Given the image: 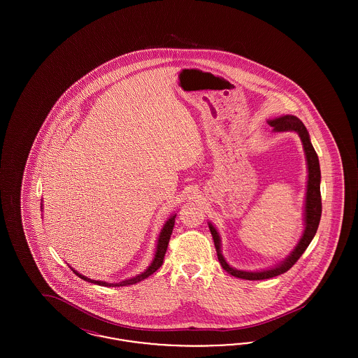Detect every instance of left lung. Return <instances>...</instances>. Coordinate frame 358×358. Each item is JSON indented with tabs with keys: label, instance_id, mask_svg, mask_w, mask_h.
<instances>
[{
	"label": "left lung",
	"instance_id": "obj_1",
	"mask_svg": "<svg viewBox=\"0 0 358 358\" xmlns=\"http://www.w3.org/2000/svg\"><path fill=\"white\" fill-rule=\"evenodd\" d=\"M268 124L273 126V131L282 133V131H295L302 141L303 150L306 154L307 161V189H306V201H305V231L303 235L294 248V251L289 254L283 262H280L278 266L268 270H262V271H243V270H236L232 268L224 259L222 255V240L216 231V228L209 222V229L212 234V238L215 241L216 252L219 262L222 264V268L231 275L240 278V279H247V280H262V279H270L273 276H278L280 273H285L289 271V268L298 262V259L302 256V254L306 251L308 244L311 243L313 238L317 234L320 220H321V213H322V201H321V169H320V161L318 155L315 153L311 142H310V136L307 133L305 124L302 120H298L294 115H283L275 120H268Z\"/></svg>",
	"mask_w": 358,
	"mask_h": 358
}]
</instances>
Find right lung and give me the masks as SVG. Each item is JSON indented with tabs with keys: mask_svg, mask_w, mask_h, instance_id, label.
<instances>
[{
	"mask_svg": "<svg viewBox=\"0 0 358 358\" xmlns=\"http://www.w3.org/2000/svg\"><path fill=\"white\" fill-rule=\"evenodd\" d=\"M174 220H176V215L171 216V219H168V222L164 224L162 229H161V234L158 236L157 240V248H155V254H154L153 262L150 263V266L139 275H136L134 278H130V279H126V280H122L120 283H107V282H103V280H94V279H90L85 275L75 271L72 267H69L73 273H76L80 279H83L85 282H91L94 285H99V286H106V287H120V286H130V285H136L138 282L146 279L148 276H150L152 273H155L164 263V256L166 254V250H168V244H169V240H171V232H173V227H174Z\"/></svg>",
	"mask_w": 358,
	"mask_h": 358,
	"instance_id": "right-lung-1",
	"label": "right lung"
}]
</instances>
